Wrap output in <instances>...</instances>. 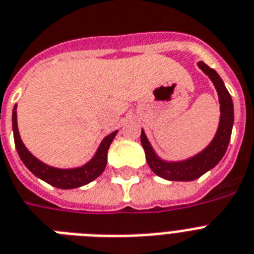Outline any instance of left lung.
Segmentation results:
<instances>
[{
  "label": "left lung",
  "instance_id": "8db88e82",
  "mask_svg": "<svg viewBox=\"0 0 254 254\" xmlns=\"http://www.w3.org/2000/svg\"><path fill=\"white\" fill-rule=\"evenodd\" d=\"M198 67L211 79L219 96L220 119L218 130L213 141L201 152L189 159L180 160V162H167L156 155V152L154 151V148L146 137L145 131L142 130L141 133V143L145 150L148 167L151 168L154 174L166 180L193 181L198 179L220 162V159L227 151L228 143H230L232 127H234V103H232L230 92L227 91L223 80L215 70L209 67L202 61L198 63Z\"/></svg>",
  "mask_w": 254,
  "mask_h": 254
}]
</instances>
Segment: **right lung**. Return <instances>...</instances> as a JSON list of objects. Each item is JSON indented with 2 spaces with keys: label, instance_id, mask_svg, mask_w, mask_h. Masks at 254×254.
Wrapping results in <instances>:
<instances>
[{
  "label": "right lung",
  "instance_id": "right-lung-1",
  "mask_svg": "<svg viewBox=\"0 0 254 254\" xmlns=\"http://www.w3.org/2000/svg\"><path fill=\"white\" fill-rule=\"evenodd\" d=\"M117 131H113L107 135L102 141L100 146L98 147L92 159L83 166L77 168H56V167L48 166L38 158H35L31 154L24 143L20 139L19 130H18V124H16V106L13 109V133L14 142H15L16 151L18 155L24 163V166L32 172L36 177L41 179L45 183H48L52 187L60 188V189H74V188L83 187V185L91 183L96 177L103 174V171L107 166V152L112 143L113 138L116 137Z\"/></svg>",
  "mask_w": 254,
  "mask_h": 254
}]
</instances>
